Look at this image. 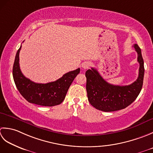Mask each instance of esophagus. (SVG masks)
Segmentation results:
<instances>
[{"label": "esophagus", "mask_w": 153, "mask_h": 153, "mask_svg": "<svg viewBox=\"0 0 153 153\" xmlns=\"http://www.w3.org/2000/svg\"><path fill=\"white\" fill-rule=\"evenodd\" d=\"M90 66V63L89 61L84 62V63L82 65V68H85V69H87V68H88Z\"/></svg>", "instance_id": "obj_1"}]
</instances>
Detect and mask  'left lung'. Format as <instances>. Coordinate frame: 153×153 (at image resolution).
Returning <instances> with one entry per match:
<instances>
[{
	"instance_id": "8db88e82",
	"label": "left lung",
	"mask_w": 153,
	"mask_h": 153,
	"mask_svg": "<svg viewBox=\"0 0 153 153\" xmlns=\"http://www.w3.org/2000/svg\"><path fill=\"white\" fill-rule=\"evenodd\" d=\"M133 47L137 53L139 69L137 79L131 85H111L103 79L96 68L86 71L87 96L90 104L97 110L105 112L122 110L135 101L139 94L144 78V61L138 45L134 44Z\"/></svg>"
}]
</instances>
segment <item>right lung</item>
Segmentation results:
<instances>
[{
	"mask_svg": "<svg viewBox=\"0 0 153 153\" xmlns=\"http://www.w3.org/2000/svg\"><path fill=\"white\" fill-rule=\"evenodd\" d=\"M22 45L16 55L12 74L16 86L27 102L43 106H54L64 100L68 88L80 73V68L70 71L54 82L36 83L22 73L19 65V53Z\"/></svg>",
	"mask_w": 153,
	"mask_h": 153,
	"instance_id": "add662e5",
	"label": "right lung"
}]
</instances>
